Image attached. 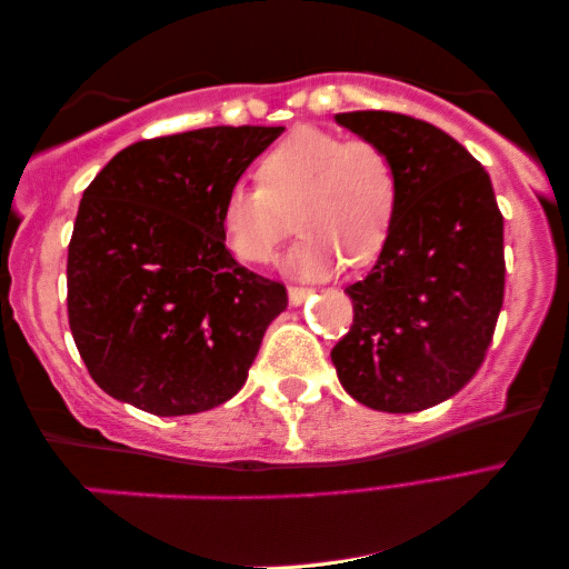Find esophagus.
Wrapping results in <instances>:
<instances>
[{
  "instance_id": "esophagus-1",
  "label": "esophagus",
  "mask_w": 569,
  "mask_h": 569,
  "mask_svg": "<svg viewBox=\"0 0 569 569\" xmlns=\"http://www.w3.org/2000/svg\"><path fill=\"white\" fill-rule=\"evenodd\" d=\"M307 295H310V290L307 287H287V297H290V305H302L307 300Z\"/></svg>"
}]
</instances>
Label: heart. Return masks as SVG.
I'll list each match as a JSON object with an SVG mask.
<instances>
[{
    "mask_svg": "<svg viewBox=\"0 0 569 569\" xmlns=\"http://www.w3.org/2000/svg\"><path fill=\"white\" fill-rule=\"evenodd\" d=\"M259 181L229 186L219 211L223 239L241 262H269L295 211L305 237L287 269L305 279L328 277L346 257L370 262L393 229L400 176L393 156L366 138L297 128L262 158Z\"/></svg>",
    "mask_w": 569,
    "mask_h": 569,
    "instance_id": "b5f03b06",
    "label": "heart"
}]
</instances>
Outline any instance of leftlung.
Wrapping results in <instances>:
<instances>
[{"instance_id":"left-lung-1","label":"left lung","mask_w":569,"mask_h":569,"mask_svg":"<svg viewBox=\"0 0 569 569\" xmlns=\"http://www.w3.org/2000/svg\"><path fill=\"white\" fill-rule=\"evenodd\" d=\"M335 120L393 156L400 201L378 262L346 287L352 325L332 366L372 411H423L487 356L505 302V219L489 173L441 128L388 110Z\"/></svg>"}]
</instances>
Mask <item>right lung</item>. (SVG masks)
<instances>
[{
	"mask_svg": "<svg viewBox=\"0 0 569 569\" xmlns=\"http://www.w3.org/2000/svg\"><path fill=\"white\" fill-rule=\"evenodd\" d=\"M282 126H213L138 141L82 193L68 247V318L90 378L153 416L227 403L287 307L241 267L223 193Z\"/></svg>",
	"mask_w": 569,
	"mask_h": 569,
	"instance_id": "right-lung-1",
	"label": "right lung"
}]
</instances>
